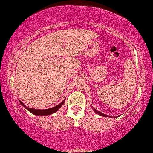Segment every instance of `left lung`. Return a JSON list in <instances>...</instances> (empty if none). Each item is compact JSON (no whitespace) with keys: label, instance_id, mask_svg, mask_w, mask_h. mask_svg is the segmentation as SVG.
I'll use <instances>...</instances> for the list:
<instances>
[{"label":"left lung","instance_id":"1","mask_svg":"<svg viewBox=\"0 0 153 153\" xmlns=\"http://www.w3.org/2000/svg\"><path fill=\"white\" fill-rule=\"evenodd\" d=\"M92 109H93V111L96 112V114H99V115H100V116H102V117H111V118H117V117H111V116H108V115H107V114H104V113H102V112H100V111H97V110H96L94 108H93L92 107Z\"/></svg>","mask_w":153,"mask_h":153}]
</instances>
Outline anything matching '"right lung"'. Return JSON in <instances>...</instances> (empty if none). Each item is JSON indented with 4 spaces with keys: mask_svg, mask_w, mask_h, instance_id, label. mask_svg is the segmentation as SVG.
<instances>
[{
    "mask_svg": "<svg viewBox=\"0 0 153 153\" xmlns=\"http://www.w3.org/2000/svg\"><path fill=\"white\" fill-rule=\"evenodd\" d=\"M65 100L64 99L63 101H62L61 103L59 104L58 105H57L56 106H54L53 108H48V109H43V110H37V109H34V108H28L26 106H25V105L22 103V102L19 100L20 103L22 104V106H23L24 108H26L27 110V111H30L34 115H37V116H44V115H50L51 114L54 113V112H57L58 110L61 108V106L62 105L64 104V102H65Z\"/></svg>",
    "mask_w": 153,
    "mask_h": 153,
    "instance_id": "obj_1",
    "label": "right lung"
}]
</instances>
